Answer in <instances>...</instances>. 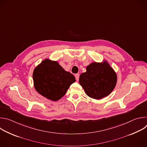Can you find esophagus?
Returning a JSON list of instances; mask_svg holds the SVG:
<instances>
[{
	"instance_id": "obj_1",
	"label": "esophagus",
	"mask_w": 147,
	"mask_h": 147,
	"mask_svg": "<svg viewBox=\"0 0 147 147\" xmlns=\"http://www.w3.org/2000/svg\"><path fill=\"white\" fill-rule=\"evenodd\" d=\"M79 76H80V74H75V77H76V79L77 81H78L79 80Z\"/></svg>"
}]
</instances>
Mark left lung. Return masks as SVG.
<instances>
[{"label":"left lung","instance_id":"8db88e82","mask_svg":"<svg viewBox=\"0 0 147 147\" xmlns=\"http://www.w3.org/2000/svg\"><path fill=\"white\" fill-rule=\"evenodd\" d=\"M86 70L79 78L80 84L86 94L96 99L110 94L116 86L117 76L108 63H92Z\"/></svg>","mask_w":147,"mask_h":147}]
</instances>
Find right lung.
<instances>
[{
    "label": "right lung",
    "instance_id": "right-lung-1",
    "mask_svg": "<svg viewBox=\"0 0 147 147\" xmlns=\"http://www.w3.org/2000/svg\"><path fill=\"white\" fill-rule=\"evenodd\" d=\"M33 80L38 93L47 99L56 101L65 95L76 79L57 61L45 59L34 69Z\"/></svg>",
    "mask_w": 147,
    "mask_h": 147
}]
</instances>
